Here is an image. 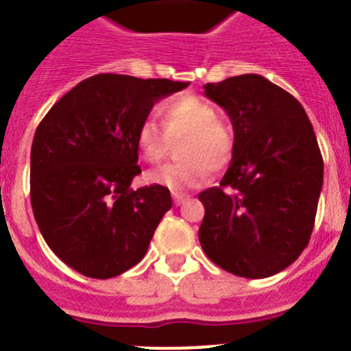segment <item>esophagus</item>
<instances>
[{"label":"esophagus","mask_w":351,"mask_h":351,"mask_svg":"<svg viewBox=\"0 0 351 351\" xmlns=\"http://www.w3.org/2000/svg\"><path fill=\"white\" fill-rule=\"evenodd\" d=\"M172 198L176 206H181V204H184L186 200H188V195L179 193V191H172Z\"/></svg>","instance_id":"esophagus-1"}]
</instances>
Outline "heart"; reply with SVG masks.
<instances>
[{"label": "heart", "instance_id": "1", "mask_svg": "<svg viewBox=\"0 0 351 351\" xmlns=\"http://www.w3.org/2000/svg\"><path fill=\"white\" fill-rule=\"evenodd\" d=\"M163 132L153 119H144L135 132V145L141 158L156 163L163 158L169 141L182 142L178 147L179 163L158 167L147 172L151 184L170 191H182L204 184L213 172L228 165L234 151V133L218 119V110L197 96H176L161 105Z\"/></svg>", "mask_w": 351, "mask_h": 351}]
</instances>
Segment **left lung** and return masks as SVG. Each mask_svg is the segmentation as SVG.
<instances>
[{"label": "left lung", "instance_id": "left-lung-1", "mask_svg": "<svg viewBox=\"0 0 351 351\" xmlns=\"http://www.w3.org/2000/svg\"><path fill=\"white\" fill-rule=\"evenodd\" d=\"M225 108L234 151L219 186L198 195V239L225 271L260 280L295 262L308 246L324 184V160L302 105L265 77L246 73L206 84Z\"/></svg>", "mask_w": 351, "mask_h": 351}]
</instances>
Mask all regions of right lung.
<instances>
[{
  "mask_svg": "<svg viewBox=\"0 0 351 351\" xmlns=\"http://www.w3.org/2000/svg\"><path fill=\"white\" fill-rule=\"evenodd\" d=\"M190 82L98 73L43 117L31 145V206L45 243L80 274L108 280L137 265L163 214V186L141 173L135 132L158 100Z\"/></svg>",
  "mask_w": 351,
  "mask_h": 351,
  "instance_id": "obj_1",
  "label": "right lung"
}]
</instances>
